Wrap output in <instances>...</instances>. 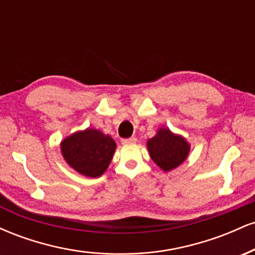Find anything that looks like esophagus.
Returning <instances> with one entry per match:
<instances>
[{
  "label": "esophagus",
  "mask_w": 255,
  "mask_h": 255,
  "mask_svg": "<svg viewBox=\"0 0 255 255\" xmlns=\"http://www.w3.org/2000/svg\"><path fill=\"white\" fill-rule=\"evenodd\" d=\"M136 141L135 136H130V137H125V139L121 140V142L124 145H128V144H134Z\"/></svg>",
  "instance_id": "esophagus-1"
}]
</instances>
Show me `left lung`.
<instances>
[{"label":"left lung","mask_w":255,"mask_h":255,"mask_svg":"<svg viewBox=\"0 0 255 255\" xmlns=\"http://www.w3.org/2000/svg\"><path fill=\"white\" fill-rule=\"evenodd\" d=\"M147 148L153 162L164 171L176 168L186 159L189 145L183 137L174 135L169 129L162 128L147 141Z\"/></svg>","instance_id":"obj_1"}]
</instances>
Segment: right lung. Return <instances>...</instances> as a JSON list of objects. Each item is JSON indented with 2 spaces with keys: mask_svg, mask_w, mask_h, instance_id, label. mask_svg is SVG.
I'll use <instances>...</instances> for the list:
<instances>
[{
  "mask_svg": "<svg viewBox=\"0 0 255 255\" xmlns=\"http://www.w3.org/2000/svg\"><path fill=\"white\" fill-rule=\"evenodd\" d=\"M115 148L113 137L96 129L77 131L61 144L67 163L90 177L101 176L107 170Z\"/></svg>",
  "mask_w": 255,
  "mask_h": 255,
  "instance_id": "right-lung-1",
  "label": "right lung"
}]
</instances>
